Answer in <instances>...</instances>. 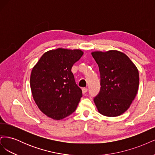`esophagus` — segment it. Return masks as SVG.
Masks as SVG:
<instances>
[{
	"label": "esophagus",
	"mask_w": 155,
	"mask_h": 155,
	"mask_svg": "<svg viewBox=\"0 0 155 155\" xmlns=\"http://www.w3.org/2000/svg\"><path fill=\"white\" fill-rule=\"evenodd\" d=\"M87 91H88V89L87 88H82V92H83V94L87 93Z\"/></svg>",
	"instance_id": "esophagus-1"
}]
</instances>
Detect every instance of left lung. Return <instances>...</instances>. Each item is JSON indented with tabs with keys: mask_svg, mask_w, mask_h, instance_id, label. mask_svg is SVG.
<instances>
[{
	"mask_svg": "<svg viewBox=\"0 0 155 155\" xmlns=\"http://www.w3.org/2000/svg\"><path fill=\"white\" fill-rule=\"evenodd\" d=\"M100 73V90L94 101L101 114L114 117L129 109L139 86L138 70L125 54L117 50L94 51Z\"/></svg>",
	"mask_w": 155,
	"mask_h": 155,
	"instance_id": "left-lung-1",
	"label": "left lung"
}]
</instances>
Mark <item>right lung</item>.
Here are the masks:
<instances>
[{
    "label": "right lung",
    "mask_w": 155,
    "mask_h": 155,
    "mask_svg": "<svg viewBox=\"0 0 155 155\" xmlns=\"http://www.w3.org/2000/svg\"><path fill=\"white\" fill-rule=\"evenodd\" d=\"M83 52L58 48L45 53L33 68L30 76L32 96L39 109L54 120H61L76 110L82 91L71 71Z\"/></svg>",
    "instance_id": "right-lung-1"
}]
</instances>
